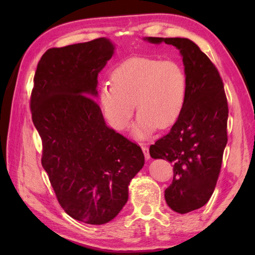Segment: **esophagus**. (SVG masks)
Wrapping results in <instances>:
<instances>
[{"mask_svg":"<svg viewBox=\"0 0 255 255\" xmlns=\"http://www.w3.org/2000/svg\"><path fill=\"white\" fill-rule=\"evenodd\" d=\"M140 147H141V149H143V153L145 155V158L146 159H149L150 158V155H149V150H148L147 146H146L145 144H140Z\"/></svg>","mask_w":255,"mask_h":255,"instance_id":"esophagus-1","label":"esophagus"}]
</instances>
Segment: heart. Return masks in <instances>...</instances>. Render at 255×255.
<instances>
[{
	"mask_svg": "<svg viewBox=\"0 0 255 255\" xmlns=\"http://www.w3.org/2000/svg\"><path fill=\"white\" fill-rule=\"evenodd\" d=\"M112 84L99 93L103 115L117 130L126 129L133 109L139 111L133 135L144 138L156 127H171L182 112L187 96V75L173 60L135 56L120 64L111 75Z\"/></svg>",
	"mask_w": 255,
	"mask_h": 255,
	"instance_id": "obj_1",
	"label": "heart"
}]
</instances>
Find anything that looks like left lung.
<instances>
[{
  "instance_id": "obj_1",
  "label": "left lung",
  "mask_w": 255,
  "mask_h": 255,
  "mask_svg": "<svg viewBox=\"0 0 255 255\" xmlns=\"http://www.w3.org/2000/svg\"><path fill=\"white\" fill-rule=\"evenodd\" d=\"M152 44L165 42L180 50L187 75L182 112L170 132L150 145L153 158L173 165V181L165 200L179 214L205 206L213 195L227 144L228 106L217 68L188 38L146 37Z\"/></svg>"
}]
</instances>
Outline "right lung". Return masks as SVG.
I'll return each mask as SVG.
<instances>
[{"label":"right lung","instance_id":"add662e5","mask_svg":"<svg viewBox=\"0 0 255 255\" xmlns=\"http://www.w3.org/2000/svg\"><path fill=\"white\" fill-rule=\"evenodd\" d=\"M114 53L108 38L48 49L38 63L30 100L41 164L59 205L91 225L120 213L145 163L139 146L108 127L94 101L99 73Z\"/></svg>","mask_w":255,"mask_h":255}]
</instances>
